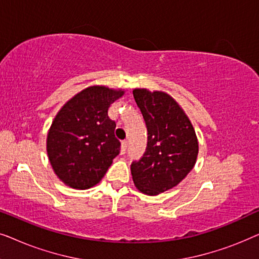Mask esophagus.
Returning <instances> with one entry per match:
<instances>
[{
    "label": "esophagus",
    "instance_id": "esophagus-1",
    "mask_svg": "<svg viewBox=\"0 0 259 259\" xmlns=\"http://www.w3.org/2000/svg\"><path fill=\"white\" fill-rule=\"evenodd\" d=\"M127 146H128V141H127V140L121 141V154H125V152L127 150Z\"/></svg>",
    "mask_w": 259,
    "mask_h": 259
}]
</instances>
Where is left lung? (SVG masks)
<instances>
[{
  "label": "left lung",
  "mask_w": 259,
  "mask_h": 259,
  "mask_svg": "<svg viewBox=\"0 0 259 259\" xmlns=\"http://www.w3.org/2000/svg\"><path fill=\"white\" fill-rule=\"evenodd\" d=\"M133 97L147 127V147L133 161L134 185L148 196L171 190L189 175L197 161L198 139L184 109L171 95L146 88L133 90Z\"/></svg>",
  "instance_id": "obj_1"
}]
</instances>
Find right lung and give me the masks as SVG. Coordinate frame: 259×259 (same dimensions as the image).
Segmentation results:
<instances>
[{
	"label": "right lung",
	"instance_id": "obj_1",
	"mask_svg": "<svg viewBox=\"0 0 259 259\" xmlns=\"http://www.w3.org/2000/svg\"><path fill=\"white\" fill-rule=\"evenodd\" d=\"M122 90L91 86L66 102L53 120L47 154L58 178L67 186L86 190L100 182L120 152L115 122L108 108Z\"/></svg>",
	"mask_w": 259,
	"mask_h": 259
}]
</instances>
